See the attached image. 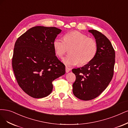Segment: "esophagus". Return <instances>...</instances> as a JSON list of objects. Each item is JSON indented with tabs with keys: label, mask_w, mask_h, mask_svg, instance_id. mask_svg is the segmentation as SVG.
<instances>
[{
	"label": "esophagus",
	"mask_w": 128,
	"mask_h": 128,
	"mask_svg": "<svg viewBox=\"0 0 128 128\" xmlns=\"http://www.w3.org/2000/svg\"><path fill=\"white\" fill-rule=\"evenodd\" d=\"M70 68H67V67H66V68H65V71H66V73H68V72H69L70 71Z\"/></svg>",
	"instance_id": "1"
}]
</instances>
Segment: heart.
Returning a JSON list of instances; mask_svg holds the SVG:
<instances>
[{
  "mask_svg": "<svg viewBox=\"0 0 128 128\" xmlns=\"http://www.w3.org/2000/svg\"><path fill=\"white\" fill-rule=\"evenodd\" d=\"M53 46L56 55L60 58L70 49V54L63 59L64 64L68 66L88 64L95 57L98 49L95 40L77 31L66 34L64 40L55 39Z\"/></svg>",
  "mask_w": 128,
  "mask_h": 128,
  "instance_id": "obj_1",
  "label": "heart"
}]
</instances>
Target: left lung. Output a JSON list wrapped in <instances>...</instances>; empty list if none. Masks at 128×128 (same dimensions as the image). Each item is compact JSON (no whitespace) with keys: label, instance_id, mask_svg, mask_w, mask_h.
I'll return each mask as SVG.
<instances>
[{"label":"left lung","instance_id":"obj_1","mask_svg":"<svg viewBox=\"0 0 128 128\" xmlns=\"http://www.w3.org/2000/svg\"><path fill=\"white\" fill-rule=\"evenodd\" d=\"M89 32L97 44V52L94 58L83 67L72 69L76 79L73 84V93L83 100L96 98L107 88L113 76L115 50L107 37L95 30Z\"/></svg>","mask_w":128,"mask_h":128}]
</instances>
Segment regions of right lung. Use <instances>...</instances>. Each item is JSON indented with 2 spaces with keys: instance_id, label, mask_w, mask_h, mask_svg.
Masks as SVG:
<instances>
[{
  "instance_id": "right-lung-1",
  "label": "right lung",
  "mask_w": 128,
  "mask_h": 128,
  "mask_svg": "<svg viewBox=\"0 0 128 128\" xmlns=\"http://www.w3.org/2000/svg\"><path fill=\"white\" fill-rule=\"evenodd\" d=\"M61 31L55 27L36 26L16 41L12 58L14 75L20 88L33 98L48 96L52 82L65 73V66L56 56L53 46Z\"/></svg>"
}]
</instances>
